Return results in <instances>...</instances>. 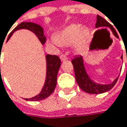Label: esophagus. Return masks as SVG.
<instances>
[{"instance_id": "esophagus-1", "label": "esophagus", "mask_w": 127, "mask_h": 127, "mask_svg": "<svg viewBox=\"0 0 127 127\" xmlns=\"http://www.w3.org/2000/svg\"><path fill=\"white\" fill-rule=\"evenodd\" d=\"M60 59H61V60H62V61H65V60H68V57H66L64 54H62V55L60 56Z\"/></svg>"}]
</instances>
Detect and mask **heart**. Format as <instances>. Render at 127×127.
<instances>
[{
    "instance_id": "heart-1",
    "label": "heart",
    "mask_w": 127,
    "mask_h": 127,
    "mask_svg": "<svg viewBox=\"0 0 127 127\" xmlns=\"http://www.w3.org/2000/svg\"><path fill=\"white\" fill-rule=\"evenodd\" d=\"M89 36L87 28L81 30L80 25H70L59 32L54 37V42L63 46L73 45L76 51H80L86 44Z\"/></svg>"
}]
</instances>
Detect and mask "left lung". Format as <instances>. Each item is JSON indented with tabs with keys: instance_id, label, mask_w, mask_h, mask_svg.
<instances>
[{
	"instance_id": "8db88e82",
	"label": "left lung",
	"mask_w": 127,
	"mask_h": 127,
	"mask_svg": "<svg viewBox=\"0 0 127 127\" xmlns=\"http://www.w3.org/2000/svg\"><path fill=\"white\" fill-rule=\"evenodd\" d=\"M96 28L101 27H110L112 30L113 35L118 38L119 35L116 31V30L113 28V26L110 24L108 21L105 19L97 15V22L95 24ZM122 59V56H121ZM72 64L73 65L74 72H75V80L78 84L79 87L84 92L89 94H102L110 90L113 87L115 86L116 83L118 81V78H116L114 81L110 84H99L95 83L87 75V71L84 67V60L82 56H76L75 58L72 60Z\"/></svg>"
}]
</instances>
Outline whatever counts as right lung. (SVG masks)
<instances>
[{"instance_id": "1", "label": "right lung", "mask_w": 127, "mask_h": 127, "mask_svg": "<svg viewBox=\"0 0 127 127\" xmlns=\"http://www.w3.org/2000/svg\"><path fill=\"white\" fill-rule=\"evenodd\" d=\"M20 29H28L32 31L38 37V38L39 39L42 44L45 43L46 37L43 35V30L39 25H37L32 22L20 23L10 32V34L8 36L7 41L9 40L12 34L15 31ZM2 48L0 47V50ZM46 81H45L44 86L39 95L30 98V99H25V100H30V101L42 100L50 96L52 94V92L54 91V89L57 85V77L58 70L61 65V60L59 58V57H57V55H51V54H47L46 56Z\"/></svg>"}]
</instances>
